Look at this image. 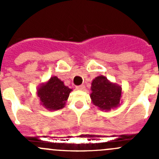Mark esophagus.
I'll return each instance as SVG.
<instances>
[{
  "label": "esophagus",
  "instance_id": "obj_1",
  "mask_svg": "<svg viewBox=\"0 0 159 159\" xmlns=\"http://www.w3.org/2000/svg\"><path fill=\"white\" fill-rule=\"evenodd\" d=\"M76 89L80 90V91H84V90L85 89V85L82 84V85H80V86H77Z\"/></svg>",
  "mask_w": 159,
  "mask_h": 159
}]
</instances>
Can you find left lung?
<instances>
[{
	"label": "left lung",
	"mask_w": 159,
	"mask_h": 159,
	"mask_svg": "<svg viewBox=\"0 0 159 159\" xmlns=\"http://www.w3.org/2000/svg\"><path fill=\"white\" fill-rule=\"evenodd\" d=\"M90 97L93 104L102 111H111L120 105L122 88L110 82L103 75L95 77L92 80Z\"/></svg>",
	"instance_id": "left-lung-1"
}]
</instances>
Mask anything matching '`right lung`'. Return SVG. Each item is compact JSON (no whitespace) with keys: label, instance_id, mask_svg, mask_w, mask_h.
Masks as SVG:
<instances>
[{"label":"right lung","instance_id":"obj_1","mask_svg":"<svg viewBox=\"0 0 159 159\" xmlns=\"http://www.w3.org/2000/svg\"><path fill=\"white\" fill-rule=\"evenodd\" d=\"M71 91L72 89L65 86L60 79L52 76L38 88L37 95L42 106L49 111H57L65 106Z\"/></svg>","mask_w":159,"mask_h":159}]
</instances>
